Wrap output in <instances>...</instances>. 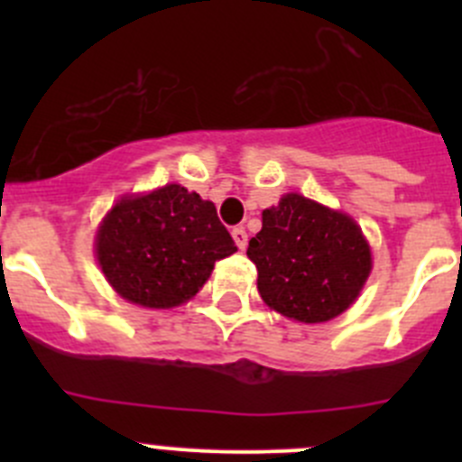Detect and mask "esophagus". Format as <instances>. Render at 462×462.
Instances as JSON below:
<instances>
[{
    "mask_svg": "<svg viewBox=\"0 0 462 462\" xmlns=\"http://www.w3.org/2000/svg\"><path fill=\"white\" fill-rule=\"evenodd\" d=\"M232 239H235L236 248L245 250V245H248V232L244 227H232Z\"/></svg>",
    "mask_w": 462,
    "mask_h": 462,
    "instance_id": "34e87169",
    "label": "esophagus"
}]
</instances>
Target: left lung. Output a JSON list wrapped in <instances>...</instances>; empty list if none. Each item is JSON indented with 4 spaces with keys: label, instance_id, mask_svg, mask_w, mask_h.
Instances as JSON below:
<instances>
[{
    "label": "left lung",
    "instance_id": "1",
    "mask_svg": "<svg viewBox=\"0 0 462 462\" xmlns=\"http://www.w3.org/2000/svg\"><path fill=\"white\" fill-rule=\"evenodd\" d=\"M250 239L259 295L286 318L318 324L337 318L360 295L371 273V250L351 217L286 194L263 209Z\"/></svg>",
    "mask_w": 462,
    "mask_h": 462
}]
</instances>
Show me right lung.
Segmentation results:
<instances>
[{"instance_id": "obj_1", "label": "right lung", "mask_w": 462, "mask_h": 462, "mask_svg": "<svg viewBox=\"0 0 462 462\" xmlns=\"http://www.w3.org/2000/svg\"><path fill=\"white\" fill-rule=\"evenodd\" d=\"M105 277L120 297L147 309H171L192 300L214 261L236 253L214 203L180 185L111 208L96 236Z\"/></svg>"}]
</instances>
